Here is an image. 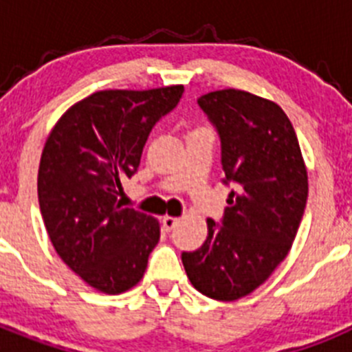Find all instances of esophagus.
I'll use <instances>...</instances> for the list:
<instances>
[{"instance_id": "1", "label": "esophagus", "mask_w": 352, "mask_h": 352, "mask_svg": "<svg viewBox=\"0 0 352 352\" xmlns=\"http://www.w3.org/2000/svg\"><path fill=\"white\" fill-rule=\"evenodd\" d=\"M179 223V219H174V217H164L162 219V227H164V231L166 232H170L174 229V227L178 226Z\"/></svg>"}]
</instances>
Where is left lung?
I'll list each match as a JSON object with an SVG mask.
<instances>
[{
	"mask_svg": "<svg viewBox=\"0 0 352 352\" xmlns=\"http://www.w3.org/2000/svg\"><path fill=\"white\" fill-rule=\"evenodd\" d=\"M220 139L226 186L220 223L182 261L204 296L234 301L250 294L285 259L303 219L309 178L291 121L276 104L239 89L197 98Z\"/></svg>",
	"mask_w": 352,
	"mask_h": 352,
	"instance_id": "left-lung-1",
	"label": "left lung"
}]
</instances>
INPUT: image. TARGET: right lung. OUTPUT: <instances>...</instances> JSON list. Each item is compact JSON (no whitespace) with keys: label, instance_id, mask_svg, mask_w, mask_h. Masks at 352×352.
<instances>
[{"label":"right lung","instance_id":"1","mask_svg":"<svg viewBox=\"0 0 352 352\" xmlns=\"http://www.w3.org/2000/svg\"><path fill=\"white\" fill-rule=\"evenodd\" d=\"M183 86L96 91L72 105L42 151L38 203L58 256L86 284L105 294L142 278L160 239L158 222L121 208L123 182L138 173L142 148Z\"/></svg>","mask_w":352,"mask_h":352}]
</instances>
